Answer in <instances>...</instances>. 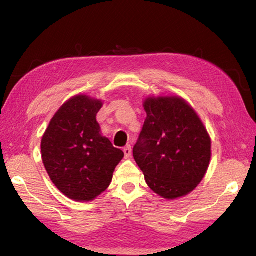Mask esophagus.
I'll return each mask as SVG.
<instances>
[{"label": "esophagus", "instance_id": "1", "mask_svg": "<svg viewBox=\"0 0 256 256\" xmlns=\"http://www.w3.org/2000/svg\"><path fill=\"white\" fill-rule=\"evenodd\" d=\"M123 151H124L125 157H126V158H130V157H131V154H132V148H131V146H125Z\"/></svg>", "mask_w": 256, "mask_h": 256}]
</instances>
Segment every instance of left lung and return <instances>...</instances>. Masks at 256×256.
I'll return each mask as SVG.
<instances>
[{
	"instance_id": "8db88e82",
	"label": "left lung",
	"mask_w": 256,
	"mask_h": 256,
	"mask_svg": "<svg viewBox=\"0 0 256 256\" xmlns=\"http://www.w3.org/2000/svg\"><path fill=\"white\" fill-rule=\"evenodd\" d=\"M146 118L133 157L149 188L168 200L201 183L211 158V140L196 110L180 97H149Z\"/></svg>"
}]
</instances>
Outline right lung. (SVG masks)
<instances>
[{
    "mask_svg": "<svg viewBox=\"0 0 256 256\" xmlns=\"http://www.w3.org/2000/svg\"><path fill=\"white\" fill-rule=\"evenodd\" d=\"M102 100L84 94L63 104L42 138V158L52 182L64 196L88 202L110 186L120 149L100 134L96 120Z\"/></svg>",
    "mask_w": 256,
    "mask_h": 256,
    "instance_id": "obj_1",
    "label": "right lung"
}]
</instances>
